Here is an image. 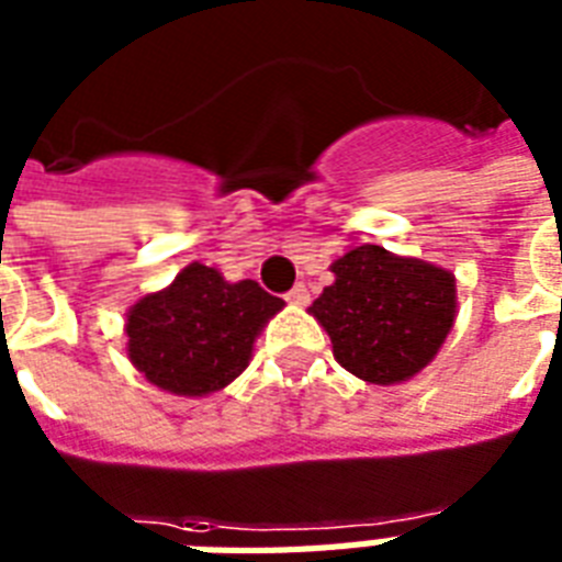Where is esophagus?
I'll list each match as a JSON object with an SVG mask.
<instances>
[{
  "label": "esophagus",
  "instance_id": "obj_1",
  "mask_svg": "<svg viewBox=\"0 0 562 562\" xmlns=\"http://www.w3.org/2000/svg\"><path fill=\"white\" fill-rule=\"evenodd\" d=\"M285 300H289L291 306H306V303H308V289H306V285H303V282H300V285H294V289H291L289 294H285Z\"/></svg>",
  "mask_w": 562,
  "mask_h": 562
}]
</instances>
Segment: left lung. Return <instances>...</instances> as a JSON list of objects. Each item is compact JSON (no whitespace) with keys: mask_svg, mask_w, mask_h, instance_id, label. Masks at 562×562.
Listing matches in <instances>:
<instances>
[{"mask_svg":"<svg viewBox=\"0 0 562 562\" xmlns=\"http://www.w3.org/2000/svg\"><path fill=\"white\" fill-rule=\"evenodd\" d=\"M333 285L308 306L344 370L370 384H402L431 364L458 315L454 273L379 245L329 265Z\"/></svg>","mask_w":562,"mask_h":562,"instance_id":"obj_1","label":"left lung"}]
</instances>
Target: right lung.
<instances>
[{
  "mask_svg": "<svg viewBox=\"0 0 562 562\" xmlns=\"http://www.w3.org/2000/svg\"><path fill=\"white\" fill-rule=\"evenodd\" d=\"M282 306L259 282H229L218 268L192 262L127 308V359L160 391L210 396L250 364L256 338Z\"/></svg>",
  "mask_w": 562,
  "mask_h": 562,
  "instance_id": "add662e5",
  "label": "right lung"
}]
</instances>
